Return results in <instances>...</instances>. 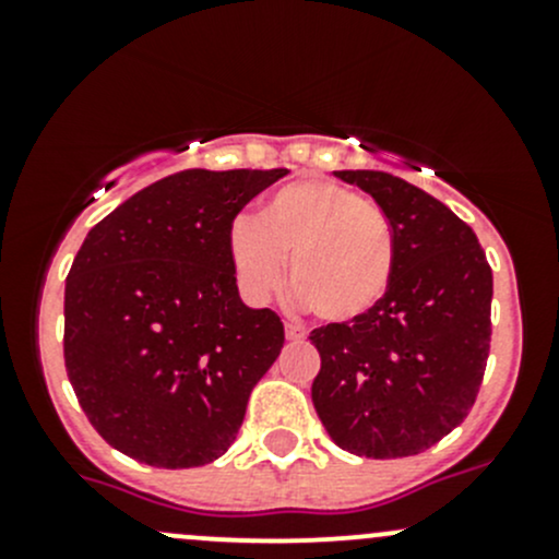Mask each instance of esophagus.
<instances>
[{"instance_id":"esophagus-1","label":"esophagus","mask_w":559,"mask_h":559,"mask_svg":"<svg viewBox=\"0 0 559 559\" xmlns=\"http://www.w3.org/2000/svg\"><path fill=\"white\" fill-rule=\"evenodd\" d=\"M302 337H306V330L297 324H286V341L289 343H300Z\"/></svg>"}]
</instances>
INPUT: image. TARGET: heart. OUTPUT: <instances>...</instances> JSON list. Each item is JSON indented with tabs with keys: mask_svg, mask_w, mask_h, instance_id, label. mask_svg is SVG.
I'll list each match as a JSON object with an SVG mask.
<instances>
[{
	"mask_svg": "<svg viewBox=\"0 0 559 559\" xmlns=\"http://www.w3.org/2000/svg\"><path fill=\"white\" fill-rule=\"evenodd\" d=\"M227 257L246 300L264 302L289 284L316 319H362L386 297L397 270L392 222L362 191L306 178L281 186L227 229Z\"/></svg>",
	"mask_w": 559,
	"mask_h": 559,
	"instance_id": "b5f03b06",
	"label": "heart"
}]
</instances>
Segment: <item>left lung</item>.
I'll return each mask as SVG.
<instances>
[{
    "label": "left lung",
    "mask_w": 559,
    "mask_h": 559,
    "mask_svg": "<svg viewBox=\"0 0 559 559\" xmlns=\"http://www.w3.org/2000/svg\"><path fill=\"white\" fill-rule=\"evenodd\" d=\"M368 191L397 235V270L368 316L316 326L311 397L346 452L421 454L465 421L492 335V267L476 233L443 202L381 170H341Z\"/></svg>",
    "instance_id": "8db88e82"
}]
</instances>
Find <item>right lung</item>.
<instances>
[{
	"instance_id": "obj_1",
	"label": "right lung",
	"mask_w": 559,
	"mask_h": 559,
	"mask_svg": "<svg viewBox=\"0 0 559 559\" xmlns=\"http://www.w3.org/2000/svg\"><path fill=\"white\" fill-rule=\"evenodd\" d=\"M286 173L167 175L83 240L64 286V368L121 454L175 471L235 443L251 389L284 348V321L243 306L227 229Z\"/></svg>"
}]
</instances>
